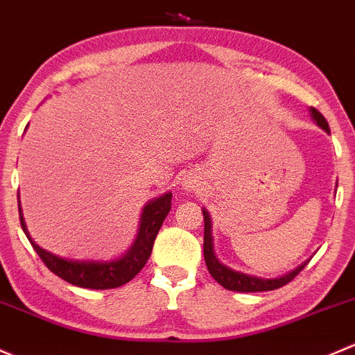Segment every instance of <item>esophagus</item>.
Returning <instances> with one entry per match:
<instances>
[{
	"instance_id": "obj_1",
	"label": "esophagus",
	"mask_w": 355,
	"mask_h": 355,
	"mask_svg": "<svg viewBox=\"0 0 355 355\" xmlns=\"http://www.w3.org/2000/svg\"><path fill=\"white\" fill-rule=\"evenodd\" d=\"M181 188L184 189V191H188V193L198 191V188H200V181H198V178H196L195 174H188V176L182 178V181H181Z\"/></svg>"
}]
</instances>
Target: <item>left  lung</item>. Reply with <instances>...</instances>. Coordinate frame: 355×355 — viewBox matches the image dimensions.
Segmentation results:
<instances>
[{"label": "left lung", "instance_id": "1", "mask_svg": "<svg viewBox=\"0 0 355 355\" xmlns=\"http://www.w3.org/2000/svg\"><path fill=\"white\" fill-rule=\"evenodd\" d=\"M311 112V118L314 123L321 128V130L327 131L330 135V128H328L327 119L321 116V112H318L316 109H309ZM203 211V220H205V237H203V257L205 263H207V268L210 272V275L220 284L222 287H225L227 291L234 292H263V291H275V288L286 286L291 282L306 265L308 261H304L302 265H299L297 268H294L292 272L286 273V275L275 277V279H263V277L250 275V273L239 272V270H234L231 266L224 265V263L218 261V258L215 257L214 251V236H211V217L208 214L207 208H202Z\"/></svg>", "mask_w": 355, "mask_h": 355}]
</instances>
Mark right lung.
<instances>
[{
    "label": "right lung",
    "mask_w": 355,
    "mask_h": 355,
    "mask_svg": "<svg viewBox=\"0 0 355 355\" xmlns=\"http://www.w3.org/2000/svg\"><path fill=\"white\" fill-rule=\"evenodd\" d=\"M171 198H173V193L166 191L164 195L152 198L145 205L144 210H141L140 224H138V232L133 244L126 253L114 259H75L58 257V254L39 246L31 237L24 214H21L20 195H18V214H20V224L25 236L28 237L32 248L37 251V254L51 272L73 284V286L104 291V288L124 286L144 268L152 254L153 241H155L157 234L162 227V222L166 220L171 210Z\"/></svg>",
    "instance_id": "obj_1"
}]
</instances>
